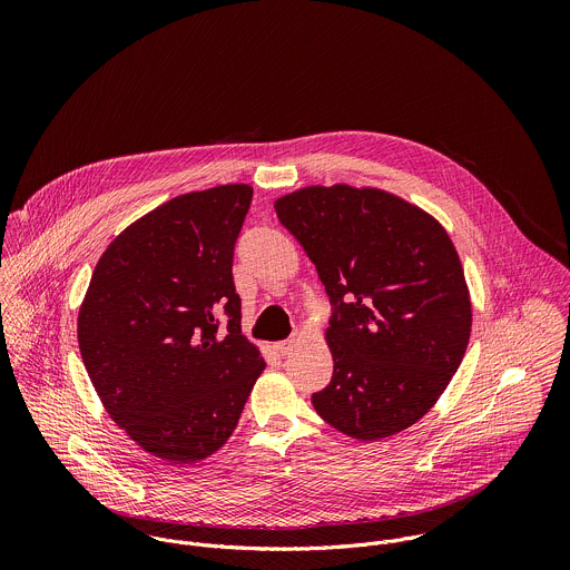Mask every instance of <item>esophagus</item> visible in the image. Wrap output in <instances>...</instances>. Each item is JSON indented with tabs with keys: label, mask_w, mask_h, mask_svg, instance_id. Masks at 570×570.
I'll use <instances>...</instances> for the list:
<instances>
[{
	"label": "esophagus",
	"mask_w": 570,
	"mask_h": 570,
	"mask_svg": "<svg viewBox=\"0 0 570 570\" xmlns=\"http://www.w3.org/2000/svg\"><path fill=\"white\" fill-rule=\"evenodd\" d=\"M293 347H295V341H279V343H275V350H277L282 356L291 354Z\"/></svg>",
	"instance_id": "esophagus-1"
}]
</instances>
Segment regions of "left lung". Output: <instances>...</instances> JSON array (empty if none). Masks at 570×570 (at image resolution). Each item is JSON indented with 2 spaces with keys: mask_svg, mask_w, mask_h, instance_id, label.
<instances>
[{
  "mask_svg": "<svg viewBox=\"0 0 570 570\" xmlns=\"http://www.w3.org/2000/svg\"><path fill=\"white\" fill-rule=\"evenodd\" d=\"M332 302L330 385L315 413L356 440L422 420L462 363L471 302L444 227L392 194L306 187L275 203Z\"/></svg>",
  "mask_w": 570,
  "mask_h": 570,
  "instance_id": "1",
  "label": "left lung"
}]
</instances>
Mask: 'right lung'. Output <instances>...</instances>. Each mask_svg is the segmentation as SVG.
<instances>
[{
  "label": "right lung",
  "instance_id": "add662e5",
  "mask_svg": "<svg viewBox=\"0 0 570 570\" xmlns=\"http://www.w3.org/2000/svg\"><path fill=\"white\" fill-rule=\"evenodd\" d=\"M250 200L253 187L220 185L141 216L101 255L78 311L80 356L108 415L174 464L227 442L266 367L240 334L232 279Z\"/></svg>",
  "mask_w": 570,
  "mask_h": 570
}]
</instances>
